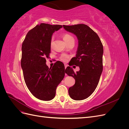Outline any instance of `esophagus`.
<instances>
[{"instance_id": "esophagus-1", "label": "esophagus", "mask_w": 129, "mask_h": 129, "mask_svg": "<svg viewBox=\"0 0 129 129\" xmlns=\"http://www.w3.org/2000/svg\"><path fill=\"white\" fill-rule=\"evenodd\" d=\"M68 67V65L67 64H64V67H65V69L67 68Z\"/></svg>"}]
</instances>
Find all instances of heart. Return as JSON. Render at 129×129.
Instances as JSON below:
<instances>
[{
    "label": "heart",
    "instance_id": "b5f03b06",
    "mask_svg": "<svg viewBox=\"0 0 129 129\" xmlns=\"http://www.w3.org/2000/svg\"><path fill=\"white\" fill-rule=\"evenodd\" d=\"M62 38H63V40L67 43V44H68V42L74 39L71 36V35H69V34H67V33H64L62 35ZM53 45V39L52 38L51 41H50V46L52 47ZM69 58V56L67 55V54H62L61 56H60V59L63 61H66L67 60V58Z\"/></svg>",
    "mask_w": 129,
    "mask_h": 129
}]
</instances>
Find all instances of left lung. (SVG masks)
Here are the masks:
<instances>
[{
    "instance_id": "8db88e82",
    "label": "left lung",
    "mask_w": 129,
    "mask_h": 129,
    "mask_svg": "<svg viewBox=\"0 0 129 129\" xmlns=\"http://www.w3.org/2000/svg\"><path fill=\"white\" fill-rule=\"evenodd\" d=\"M63 26L79 41L76 57L72 58L71 66H79L80 71L75 73L71 67L65 70L75 80V84L69 88V95L74 100H83L92 94L99 84L103 71V45L97 33L86 25Z\"/></svg>"
}]
</instances>
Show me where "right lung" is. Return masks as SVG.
<instances>
[{"label": "right lung", "mask_w": 129, "mask_h": 129, "mask_svg": "<svg viewBox=\"0 0 129 129\" xmlns=\"http://www.w3.org/2000/svg\"><path fill=\"white\" fill-rule=\"evenodd\" d=\"M62 27L41 23L27 33L22 43L21 66L25 83L32 94L40 100L53 99L57 85L64 77L62 62L57 61L50 68L46 63L52 35Z\"/></svg>", "instance_id": "1"}]
</instances>
